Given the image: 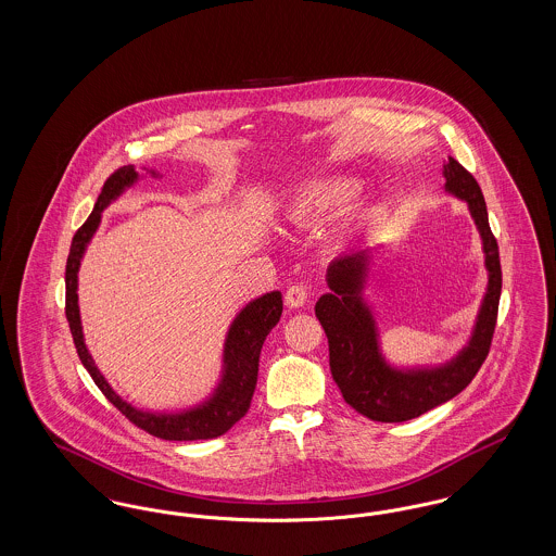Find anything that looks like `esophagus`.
<instances>
[{
    "label": "esophagus",
    "mask_w": 556,
    "mask_h": 556,
    "mask_svg": "<svg viewBox=\"0 0 556 556\" xmlns=\"http://www.w3.org/2000/svg\"><path fill=\"white\" fill-rule=\"evenodd\" d=\"M311 291L306 286H291L290 290L286 291V304L290 308H302L308 302Z\"/></svg>",
    "instance_id": "1"
}]
</instances>
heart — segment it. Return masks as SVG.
<instances>
[{
	"mask_svg": "<svg viewBox=\"0 0 556 556\" xmlns=\"http://www.w3.org/2000/svg\"><path fill=\"white\" fill-rule=\"evenodd\" d=\"M354 177H329L298 189L291 198V218L302 225H315L348 208L361 193Z\"/></svg>",
	"mask_w": 556,
	"mask_h": 556,
	"instance_id": "b5f03b06",
	"label": "heart"
}]
</instances>
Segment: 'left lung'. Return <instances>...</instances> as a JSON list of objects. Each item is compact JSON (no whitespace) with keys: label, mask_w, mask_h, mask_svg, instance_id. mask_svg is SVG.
Listing matches in <instances>:
<instances>
[{"label":"left lung","mask_w":556,"mask_h":556,"mask_svg":"<svg viewBox=\"0 0 556 556\" xmlns=\"http://www.w3.org/2000/svg\"><path fill=\"white\" fill-rule=\"evenodd\" d=\"M446 193L467 202L476 223L488 286L467 344L440 365H392L379 340L372 306L365 298L370 275L369 250L344 254L327 268L329 291L318 298L315 313L329 340V367L345 402L370 421L402 424L460 394L483 365L498 317L503 270L498 243L488 223L483 193L473 175L454 159L442 170Z\"/></svg>","instance_id":"left-lung-1"}]
</instances>
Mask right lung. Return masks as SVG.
I'll use <instances>...</instances> for the list:
<instances>
[{"mask_svg":"<svg viewBox=\"0 0 556 556\" xmlns=\"http://www.w3.org/2000/svg\"><path fill=\"white\" fill-rule=\"evenodd\" d=\"M148 175L160 177V173L146 168ZM141 175L135 166H123L108 179L102 193L93 206V212L85 220V225L75 233L71 243V254L66 261V318L71 325V333L79 352L83 367L89 370L96 386L104 392V396L143 431L173 442H191V440H211L227 433L239 419L248 413L252 394L258 379V361L266 336L279 323L283 313L281 291H268L265 295L248 302L229 325L223 344V367L220 377L208 397L202 402L184 408V410H146L137 408L121 394L112 390L104 372L98 369L89 348L85 344L79 311V268L80 261L87 252V245L96 236L102 212L112 202H116L127 189H131Z\"/></svg>","mask_w":556,"mask_h":556,"instance_id":"obj_1","label":"right lung"}]
</instances>
